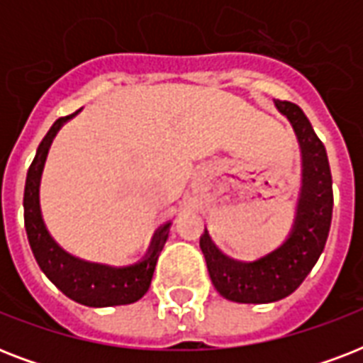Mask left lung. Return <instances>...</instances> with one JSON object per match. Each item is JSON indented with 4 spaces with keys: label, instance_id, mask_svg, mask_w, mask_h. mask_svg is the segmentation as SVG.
I'll use <instances>...</instances> for the list:
<instances>
[{
    "label": "left lung",
    "instance_id": "obj_1",
    "mask_svg": "<svg viewBox=\"0 0 363 363\" xmlns=\"http://www.w3.org/2000/svg\"><path fill=\"white\" fill-rule=\"evenodd\" d=\"M275 107L290 121L301 148V190L290 235L254 262L228 258L207 228L199 238L211 281L222 298L238 303H271L290 296L320 258L332 226L333 190L326 148L298 105L275 99Z\"/></svg>",
    "mask_w": 363,
    "mask_h": 363
}]
</instances>
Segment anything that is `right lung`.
Instances as JSON below:
<instances>
[{"label":"right lung","mask_w":363,"mask_h":363,"mask_svg":"<svg viewBox=\"0 0 363 363\" xmlns=\"http://www.w3.org/2000/svg\"><path fill=\"white\" fill-rule=\"evenodd\" d=\"M77 113L54 122L41 145L37 147L35 158L28 169L24 188V226L28 241H30L31 252L35 256L37 264L48 277V281L77 303L86 305V307H113V305L133 303L137 299H141L150 286L158 256L169 238L171 222L160 226L158 232L154 233L145 258L125 267L92 264V262H84V259L71 256L50 238L43 222L41 207H39V184H41L45 160L60 128L71 121Z\"/></svg>","instance_id":"obj_1"}]
</instances>
